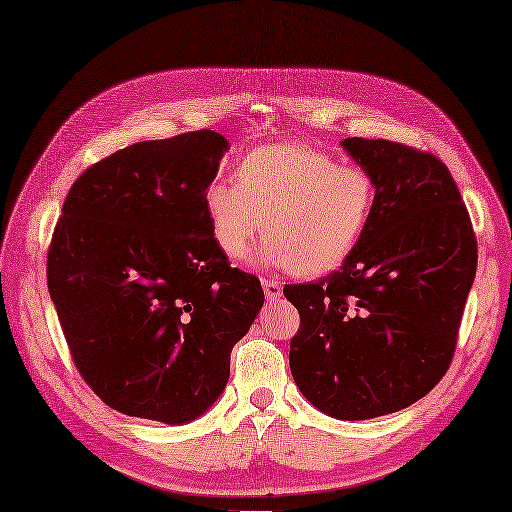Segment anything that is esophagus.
<instances>
[{
    "mask_svg": "<svg viewBox=\"0 0 512 512\" xmlns=\"http://www.w3.org/2000/svg\"><path fill=\"white\" fill-rule=\"evenodd\" d=\"M264 294L266 298L270 300V303H274V300H279L281 294H283V285L279 281H270V279H264Z\"/></svg>",
    "mask_w": 512,
    "mask_h": 512,
    "instance_id": "obj_1",
    "label": "esophagus"
}]
</instances>
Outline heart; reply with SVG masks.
<instances>
[{
    "mask_svg": "<svg viewBox=\"0 0 512 512\" xmlns=\"http://www.w3.org/2000/svg\"><path fill=\"white\" fill-rule=\"evenodd\" d=\"M235 179H214L203 192L214 242L229 259L246 257L264 218L261 264L318 277L355 253L374 216L376 181L368 170L305 144L253 149Z\"/></svg>",
    "mask_w": 512,
    "mask_h": 512,
    "instance_id": "1",
    "label": "heart"
}]
</instances>
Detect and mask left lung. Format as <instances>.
I'll list each match as a JSON object with an SVG mask.
<instances>
[{
    "instance_id": "8db88e82",
    "label": "left lung",
    "mask_w": 512,
    "mask_h": 512,
    "mask_svg": "<svg viewBox=\"0 0 512 512\" xmlns=\"http://www.w3.org/2000/svg\"><path fill=\"white\" fill-rule=\"evenodd\" d=\"M376 181L359 246L316 283L285 285L300 313L290 370L329 417L372 419L435 387L454 355L478 248L448 166L389 140H342Z\"/></svg>"
}]
</instances>
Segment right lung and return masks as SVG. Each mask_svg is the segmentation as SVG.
Returning a JSON list of instances; mask_svg holds the SVG:
<instances>
[{"mask_svg": "<svg viewBox=\"0 0 512 512\" xmlns=\"http://www.w3.org/2000/svg\"><path fill=\"white\" fill-rule=\"evenodd\" d=\"M229 142L212 129L144 140L77 179L47 255V287L84 381L112 409L188 424L229 381L264 305L214 242L203 192Z\"/></svg>", "mask_w": 512, "mask_h": 512, "instance_id": "right-lung-1", "label": "right lung"}]
</instances>
